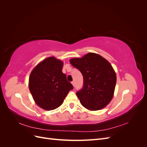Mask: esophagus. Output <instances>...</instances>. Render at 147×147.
Here are the masks:
<instances>
[{
	"label": "esophagus",
	"mask_w": 147,
	"mask_h": 147,
	"mask_svg": "<svg viewBox=\"0 0 147 147\" xmlns=\"http://www.w3.org/2000/svg\"><path fill=\"white\" fill-rule=\"evenodd\" d=\"M72 84L73 86L74 87V86H75V82H72Z\"/></svg>",
	"instance_id": "1"
}]
</instances>
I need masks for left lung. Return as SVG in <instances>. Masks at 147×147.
Segmentation results:
<instances>
[{"mask_svg": "<svg viewBox=\"0 0 147 147\" xmlns=\"http://www.w3.org/2000/svg\"><path fill=\"white\" fill-rule=\"evenodd\" d=\"M70 63L83 77V87L77 92L81 104L91 111L105 107L113 98L117 82L116 73L112 65L94 53L72 58Z\"/></svg>", "mask_w": 147, "mask_h": 147, "instance_id": "obj_1", "label": "left lung"}]
</instances>
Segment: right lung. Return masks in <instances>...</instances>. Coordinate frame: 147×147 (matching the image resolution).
Returning <instances> with one entry per match:
<instances>
[{
	"label": "right lung",
	"mask_w": 147,
	"mask_h": 147,
	"mask_svg": "<svg viewBox=\"0 0 147 147\" xmlns=\"http://www.w3.org/2000/svg\"><path fill=\"white\" fill-rule=\"evenodd\" d=\"M64 63L54 56L48 57L35 67L29 78V88L40 107L52 110L59 107L74 88L62 72Z\"/></svg>",
	"instance_id": "1"
}]
</instances>
